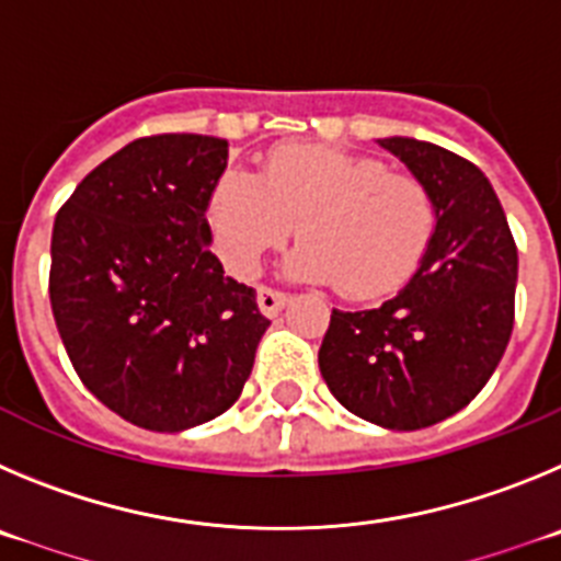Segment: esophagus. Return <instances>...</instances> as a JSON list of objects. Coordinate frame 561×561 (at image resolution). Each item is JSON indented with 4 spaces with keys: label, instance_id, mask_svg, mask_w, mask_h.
Returning <instances> with one entry per match:
<instances>
[{
    "label": "esophagus",
    "instance_id": "1",
    "mask_svg": "<svg viewBox=\"0 0 561 561\" xmlns=\"http://www.w3.org/2000/svg\"><path fill=\"white\" fill-rule=\"evenodd\" d=\"M256 305H260L262 316L274 318L276 312H279L282 307L287 305V293L274 290V287H265V285H262L260 290H256Z\"/></svg>",
    "mask_w": 561,
    "mask_h": 561
}]
</instances>
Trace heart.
I'll list each match as a JSON object with an SVG mask.
<instances>
[{
    "label": "heart",
    "instance_id": "obj_1",
    "mask_svg": "<svg viewBox=\"0 0 561 561\" xmlns=\"http://www.w3.org/2000/svg\"><path fill=\"white\" fill-rule=\"evenodd\" d=\"M293 224L305 243L285 260L287 274L335 282L352 299H375L413 274L436 229V204L413 175L312 145L276 150L260 179L226 170L211 190V234L234 276L256 274Z\"/></svg>",
    "mask_w": 561,
    "mask_h": 561
}]
</instances>
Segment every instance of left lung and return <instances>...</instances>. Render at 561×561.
Listing matches in <instances>:
<instances>
[{
	"label": "left lung",
	"mask_w": 561,
	"mask_h": 561,
	"mask_svg": "<svg viewBox=\"0 0 561 561\" xmlns=\"http://www.w3.org/2000/svg\"><path fill=\"white\" fill-rule=\"evenodd\" d=\"M377 145L431 190L436 229L397 296L371 310H332L318 368L355 416L419 431L467 408L501 363L514 327L517 249L472 161L411 136Z\"/></svg>",
	"instance_id": "8db88e82"
}]
</instances>
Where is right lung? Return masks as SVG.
Segmentation results:
<instances>
[{"instance_id": "right-lung-1", "label": "right lung", "mask_w": 561, "mask_h": 561, "mask_svg": "<svg viewBox=\"0 0 561 561\" xmlns=\"http://www.w3.org/2000/svg\"><path fill=\"white\" fill-rule=\"evenodd\" d=\"M229 142L145 136L85 175L53 226L49 301L83 386L136 427L181 433L234 405L271 321L224 276L206 220Z\"/></svg>"}]
</instances>
